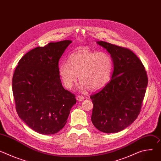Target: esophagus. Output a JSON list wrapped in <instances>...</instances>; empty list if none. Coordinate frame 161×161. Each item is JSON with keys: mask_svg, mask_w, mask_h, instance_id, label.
Masks as SVG:
<instances>
[{"mask_svg": "<svg viewBox=\"0 0 161 161\" xmlns=\"http://www.w3.org/2000/svg\"><path fill=\"white\" fill-rule=\"evenodd\" d=\"M84 99H85V97H83V96H77V97H76L77 101H79V102L82 101Z\"/></svg>", "mask_w": 161, "mask_h": 161, "instance_id": "esophagus-1", "label": "esophagus"}]
</instances>
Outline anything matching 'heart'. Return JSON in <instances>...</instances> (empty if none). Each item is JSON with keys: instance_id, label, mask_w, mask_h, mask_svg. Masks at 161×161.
Here are the masks:
<instances>
[{"instance_id": "obj_1", "label": "heart", "mask_w": 161, "mask_h": 161, "mask_svg": "<svg viewBox=\"0 0 161 161\" xmlns=\"http://www.w3.org/2000/svg\"><path fill=\"white\" fill-rule=\"evenodd\" d=\"M68 62L60 66L62 80L65 86L70 88L79 75L81 90L88 88L96 91L103 88L109 80L113 68L111 58L106 52H78L69 57Z\"/></svg>"}]
</instances>
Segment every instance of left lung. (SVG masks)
Segmentation results:
<instances>
[{
  "instance_id": "1",
  "label": "left lung",
  "mask_w": 161,
  "mask_h": 161,
  "mask_svg": "<svg viewBox=\"0 0 161 161\" xmlns=\"http://www.w3.org/2000/svg\"><path fill=\"white\" fill-rule=\"evenodd\" d=\"M97 43L111 55L114 71L106 86L90 96L94 104L91 120L101 132H118L138 117L148 77L143 63L131 50L104 41Z\"/></svg>"
}]
</instances>
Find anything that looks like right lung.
Here are the masks:
<instances>
[{
  "label": "right lung",
  "mask_w": 161,
  "mask_h": 161,
  "mask_svg": "<svg viewBox=\"0 0 161 161\" xmlns=\"http://www.w3.org/2000/svg\"><path fill=\"white\" fill-rule=\"evenodd\" d=\"M72 42H50L27 52L18 62L12 88L19 117L42 134H53L65 125L75 95L62 86L58 61Z\"/></svg>",
  "instance_id": "obj_1"
}]
</instances>
